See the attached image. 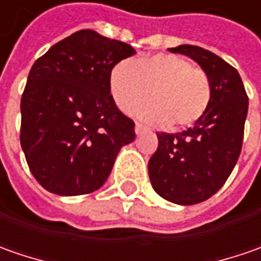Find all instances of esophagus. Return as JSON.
<instances>
[{"mask_svg":"<svg viewBox=\"0 0 261 261\" xmlns=\"http://www.w3.org/2000/svg\"><path fill=\"white\" fill-rule=\"evenodd\" d=\"M144 130H145V127H144V126L141 125V123H136V125H135V134H136V135H141V134H142Z\"/></svg>","mask_w":261,"mask_h":261,"instance_id":"34e87169","label":"esophagus"}]
</instances>
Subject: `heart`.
Listing matches in <instances>:
<instances>
[{
	"label": "heart",
	"mask_w": 261,
	"mask_h": 261,
	"mask_svg": "<svg viewBox=\"0 0 261 261\" xmlns=\"http://www.w3.org/2000/svg\"><path fill=\"white\" fill-rule=\"evenodd\" d=\"M110 93L116 106L130 115L139 112V117L149 125L170 129H183L195 125L205 115L211 98V78L199 66H193L186 58L156 54L135 61L132 65L120 62L110 71Z\"/></svg>",
	"instance_id": "obj_1"
}]
</instances>
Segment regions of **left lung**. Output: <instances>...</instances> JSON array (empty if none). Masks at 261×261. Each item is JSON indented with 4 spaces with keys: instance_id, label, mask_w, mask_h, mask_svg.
Masks as SVG:
<instances>
[{
    "instance_id": "obj_1",
    "label": "left lung",
    "mask_w": 261,
    "mask_h": 261,
    "mask_svg": "<svg viewBox=\"0 0 261 261\" xmlns=\"http://www.w3.org/2000/svg\"><path fill=\"white\" fill-rule=\"evenodd\" d=\"M168 50L189 56L206 71L212 98L193 127L178 134H156L158 148L148 163V173L163 199L175 205H196L215 195L236 167L248 97L238 71L222 58L193 45Z\"/></svg>"
}]
</instances>
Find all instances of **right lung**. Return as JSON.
<instances>
[{"label": "right lung", "mask_w": 261, "mask_h": 261, "mask_svg": "<svg viewBox=\"0 0 261 261\" xmlns=\"http://www.w3.org/2000/svg\"><path fill=\"white\" fill-rule=\"evenodd\" d=\"M127 43L80 30L36 61L21 97L20 142L47 192L80 196L105 185L135 123L110 94V71L135 55Z\"/></svg>", "instance_id": "obj_1"}]
</instances>
